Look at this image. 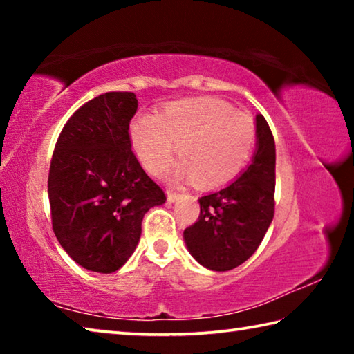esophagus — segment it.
I'll return each mask as SVG.
<instances>
[{"instance_id":"esophagus-1","label":"esophagus","mask_w":354,"mask_h":354,"mask_svg":"<svg viewBox=\"0 0 354 354\" xmlns=\"http://www.w3.org/2000/svg\"><path fill=\"white\" fill-rule=\"evenodd\" d=\"M179 196H181V195H179L178 192H173V190L167 192V200H169V203H175L179 198Z\"/></svg>"}]
</instances>
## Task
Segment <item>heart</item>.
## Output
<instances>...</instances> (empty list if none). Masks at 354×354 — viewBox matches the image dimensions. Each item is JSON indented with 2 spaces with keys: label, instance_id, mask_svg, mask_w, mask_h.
I'll list each match as a JSON object with an SVG mask.
<instances>
[{
  "label": "heart",
  "instance_id": "b5f03b06",
  "mask_svg": "<svg viewBox=\"0 0 354 354\" xmlns=\"http://www.w3.org/2000/svg\"><path fill=\"white\" fill-rule=\"evenodd\" d=\"M131 142L145 169L158 175L173 151L181 158L175 175L212 189L234 179L253 154L256 124L248 113L218 98L171 101L156 117L143 113L131 123Z\"/></svg>",
  "mask_w": 354,
  "mask_h": 354
}]
</instances>
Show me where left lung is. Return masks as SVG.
I'll return each instance as SVG.
<instances>
[{
	"instance_id": "8db88e82",
	"label": "left lung",
	"mask_w": 354,
	"mask_h": 354,
	"mask_svg": "<svg viewBox=\"0 0 354 354\" xmlns=\"http://www.w3.org/2000/svg\"><path fill=\"white\" fill-rule=\"evenodd\" d=\"M253 162L234 183L201 196L200 215L184 230L190 254L209 270L226 272L259 247L274 215L277 149L267 120L256 117Z\"/></svg>"
}]
</instances>
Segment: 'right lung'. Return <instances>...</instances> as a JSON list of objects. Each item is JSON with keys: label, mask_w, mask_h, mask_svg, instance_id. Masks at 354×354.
Instances as JSON below:
<instances>
[{"label": "right lung", "mask_w": 354, "mask_h": 354, "mask_svg": "<svg viewBox=\"0 0 354 354\" xmlns=\"http://www.w3.org/2000/svg\"><path fill=\"white\" fill-rule=\"evenodd\" d=\"M136 111L133 92L100 95L68 118L53 153V231L87 270L117 272L139 243L143 215L167 200L131 149Z\"/></svg>", "instance_id": "right-lung-1"}]
</instances>
